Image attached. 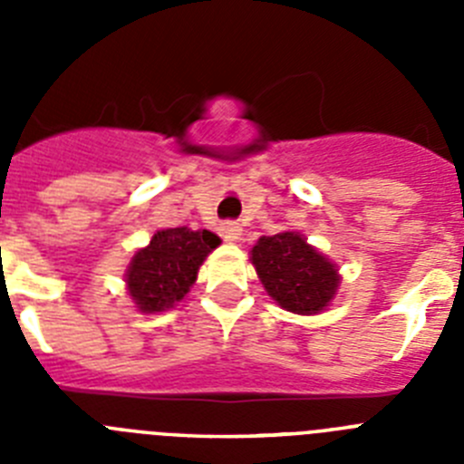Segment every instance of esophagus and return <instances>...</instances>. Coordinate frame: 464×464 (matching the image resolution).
<instances>
[{
    "label": "esophagus",
    "instance_id": "esophagus-1",
    "mask_svg": "<svg viewBox=\"0 0 464 464\" xmlns=\"http://www.w3.org/2000/svg\"><path fill=\"white\" fill-rule=\"evenodd\" d=\"M220 237H223L227 244H237V241H241V237H244V227H241L239 223L227 220V223L220 225Z\"/></svg>",
    "mask_w": 464,
    "mask_h": 464
}]
</instances>
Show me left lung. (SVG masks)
Here are the masks:
<instances>
[{"label": "left lung", "mask_w": 464, "mask_h": 464, "mask_svg": "<svg viewBox=\"0 0 464 464\" xmlns=\"http://www.w3.org/2000/svg\"><path fill=\"white\" fill-rule=\"evenodd\" d=\"M251 262L262 288L290 314H321L339 293L337 265L295 229L260 237L251 248Z\"/></svg>", "instance_id": "obj_1"}]
</instances>
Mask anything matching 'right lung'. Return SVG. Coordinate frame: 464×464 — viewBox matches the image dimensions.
<instances>
[{
  "instance_id": "add662e5",
  "label": "right lung",
  "mask_w": 464,
  "mask_h": 464,
  "mask_svg": "<svg viewBox=\"0 0 464 464\" xmlns=\"http://www.w3.org/2000/svg\"><path fill=\"white\" fill-rule=\"evenodd\" d=\"M220 237L208 229H158L146 248H139L125 272V290L141 314L174 309L195 285L208 253Z\"/></svg>"
}]
</instances>
